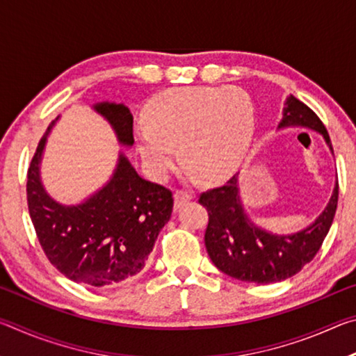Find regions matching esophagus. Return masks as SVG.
<instances>
[{
	"mask_svg": "<svg viewBox=\"0 0 356 356\" xmlns=\"http://www.w3.org/2000/svg\"><path fill=\"white\" fill-rule=\"evenodd\" d=\"M191 200V196L188 195V193H185L182 190H177L176 193H174V206H176L177 209H180L184 206V204H186Z\"/></svg>",
	"mask_w": 356,
	"mask_h": 356,
	"instance_id": "34e87169",
	"label": "esophagus"
}]
</instances>
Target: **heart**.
<instances>
[{"mask_svg":"<svg viewBox=\"0 0 356 356\" xmlns=\"http://www.w3.org/2000/svg\"><path fill=\"white\" fill-rule=\"evenodd\" d=\"M135 136L150 177L165 179L180 159L202 180H218L242 163L256 130V110L240 88L190 86L156 95Z\"/></svg>","mask_w":356,"mask_h":356,"instance_id":"obj_1","label":"heart"}]
</instances>
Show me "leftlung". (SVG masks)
<instances>
[{
  "instance_id": "1",
  "label": "left lung",
  "mask_w": 356,
  "mask_h": 356,
  "mask_svg": "<svg viewBox=\"0 0 356 356\" xmlns=\"http://www.w3.org/2000/svg\"><path fill=\"white\" fill-rule=\"evenodd\" d=\"M306 127L322 134L333 152L328 131L317 114L293 95L287 99L280 129ZM339 185L322 215L303 231L276 236L252 225L238 197V180L201 193L200 204L207 209L209 225L204 243L215 267L232 278L270 284L297 275L321 250L333 222Z\"/></svg>"
}]
</instances>
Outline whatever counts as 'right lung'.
Here are the masks:
<instances>
[{"label":"right lung","mask_w":356,"mask_h":356,"mask_svg":"<svg viewBox=\"0 0 356 356\" xmlns=\"http://www.w3.org/2000/svg\"><path fill=\"white\" fill-rule=\"evenodd\" d=\"M94 110L113 125L120 144H134V116L127 106L97 104ZM47 134L28 168L26 200L35 236L48 261L69 278L94 287L110 286L140 273L172 212V193L138 176L120 154L104 188L78 206H63L40 182Z\"/></svg>","instance_id":"1"}]
</instances>
